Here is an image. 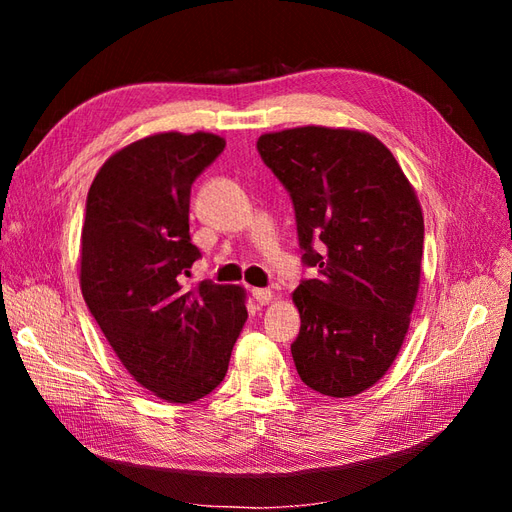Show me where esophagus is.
Listing matches in <instances>:
<instances>
[{
  "mask_svg": "<svg viewBox=\"0 0 512 512\" xmlns=\"http://www.w3.org/2000/svg\"><path fill=\"white\" fill-rule=\"evenodd\" d=\"M252 297L258 305H269L275 299V292L269 288H252Z\"/></svg>",
  "mask_w": 512,
  "mask_h": 512,
  "instance_id": "1",
  "label": "esophagus"
}]
</instances>
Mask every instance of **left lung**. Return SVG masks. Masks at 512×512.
I'll list each match as a JSON object with an SVG mask.
<instances>
[{
	"mask_svg": "<svg viewBox=\"0 0 512 512\" xmlns=\"http://www.w3.org/2000/svg\"><path fill=\"white\" fill-rule=\"evenodd\" d=\"M258 151L290 192L305 265L320 271L292 292L294 365L316 393L359 395L389 371L410 329L425 239L416 190L363 130L267 132Z\"/></svg>",
	"mask_w": 512,
	"mask_h": 512,
	"instance_id": "8db88e82",
	"label": "left lung"
}]
</instances>
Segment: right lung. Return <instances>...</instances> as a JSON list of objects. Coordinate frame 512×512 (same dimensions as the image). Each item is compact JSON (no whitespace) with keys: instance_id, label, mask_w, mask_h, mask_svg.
<instances>
[{"instance_id":"right-lung-1","label":"right lung","mask_w":512,"mask_h":512,"mask_svg":"<svg viewBox=\"0 0 512 512\" xmlns=\"http://www.w3.org/2000/svg\"><path fill=\"white\" fill-rule=\"evenodd\" d=\"M226 141L158 132L121 147L94 177L81 230V290L128 374L168 404L218 386L247 320L241 286L179 275L200 256L190 241V190Z\"/></svg>"}]
</instances>
